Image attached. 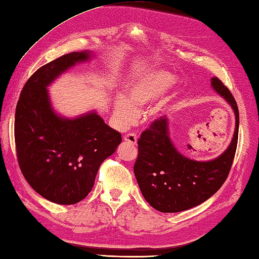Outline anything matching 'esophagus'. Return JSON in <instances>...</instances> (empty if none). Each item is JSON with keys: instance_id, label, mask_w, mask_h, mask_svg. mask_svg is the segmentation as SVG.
I'll return each instance as SVG.
<instances>
[{"instance_id": "obj_1", "label": "esophagus", "mask_w": 259, "mask_h": 259, "mask_svg": "<svg viewBox=\"0 0 259 259\" xmlns=\"http://www.w3.org/2000/svg\"><path fill=\"white\" fill-rule=\"evenodd\" d=\"M137 139H138L137 138V135L133 134V133L126 134V135H124V137H123L124 142L130 144V145H137Z\"/></svg>"}]
</instances>
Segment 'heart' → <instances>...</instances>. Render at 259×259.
I'll return each instance as SVG.
<instances>
[{
	"label": "heart",
	"instance_id": "obj_1",
	"mask_svg": "<svg viewBox=\"0 0 259 259\" xmlns=\"http://www.w3.org/2000/svg\"><path fill=\"white\" fill-rule=\"evenodd\" d=\"M177 82L176 76L158 70L138 78L126 89V98L119 97L114 104V115L121 125L129 124L137 112L158 101Z\"/></svg>",
	"mask_w": 259,
	"mask_h": 259
}]
</instances>
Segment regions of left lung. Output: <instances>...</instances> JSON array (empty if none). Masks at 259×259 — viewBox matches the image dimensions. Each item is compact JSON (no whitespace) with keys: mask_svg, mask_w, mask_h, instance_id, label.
Listing matches in <instances>:
<instances>
[{"mask_svg":"<svg viewBox=\"0 0 259 259\" xmlns=\"http://www.w3.org/2000/svg\"><path fill=\"white\" fill-rule=\"evenodd\" d=\"M211 86L236 114L232 142L221 156L208 162L183 156L168 137L167 119L163 116L152 122L138 139V156L134 165L136 179L147 203L163 213H178L204 203L222 187L231 170L238 144V105L219 78H211Z\"/></svg>","mask_w":259,"mask_h":259,"instance_id":"obj_1","label":"left lung"}]
</instances>
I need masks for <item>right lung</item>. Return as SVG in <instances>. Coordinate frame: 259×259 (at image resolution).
Here are the masks:
<instances>
[{"label":"right lung","instance_id":"obj_1","mask_svg":"<svg viewBox=\"0 0 259 259\" xmlns=\"http://www.w3.org/2000/svg\"><path fill=\"white\" fill-rule=\"evenodd\" d=\"M89 58L88 52H72L40 67L25 83L16 107L19 167L32 189L55 204L72 205L86 198L101 164L122 140L94 112L63 119L51 107L46 87Z\"/></svg>","mask_w":259,"mask_h":259}]
</instances>
